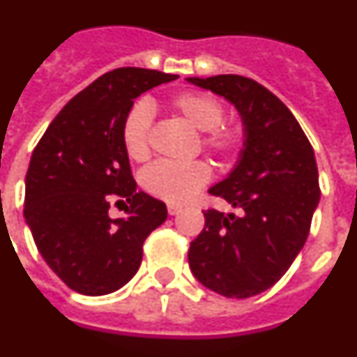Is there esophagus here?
Returning a JSON list of instances; mask_svg holds the SVG:
<instances>
[{"mask_svg":"<svg viewBox=\"0 0 357 357\" xmlns=\"http://www.w3.org/2000/svg\"><path fill=\"white\" fill-rule=\"evenodd\" d=\"M181 212V205H169V214L176 215Z\"/></svg>","mask_w":357,"mask_h":357,"instance_id":"34e87169","label":"esophagus"}]
</instances>
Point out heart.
Masks as SVG:
<instances>
[{
    "mask_svg": "<svg viewBox=\"0 0 357 357\" xmlns=\"http://www.w3.org/2000/svg\"><path fill=\"white\" fill-rule=\"evenodd\" d=\"M170 112L194 130H199L203 151L230 163L243 151L245 132L239 125L225 123V107L208 92L183 91L169 98ZM152 109L146 101H137L128 109L121 125L125 152L134 161H145L151 155ZM212 170L208 163L197 160L190 163L160 161L143 170L142 185L151 196L172 205L188 202L202 187L208 183Z\"/></svg>",
    "mask_w": 357,
    "mask_h": 357,
    "instance_id": "b5f03b06",
    "label": "heart"
}]
</instances>
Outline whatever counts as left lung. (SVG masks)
<instances>
[{
	"instance_id": "obj_1",
	"label": "left lung",
	"mask_w": 357,
	"mask_h": 357,
	"mask_svg": "<svg viewBox=\"0 0 357 357\" xmlns=\"http://www.w3.org/2000/svg\"><path fill=\"white\" fill-rule=\"evenodd\" d=\"M238 109L245 145L234 170L208 190L241 214L205 211V229L188 248L196 280L225 298L271 289L308 238L319 203L314 149L294 114L250 77H187Z\"/></svg>"
}]
</instances>
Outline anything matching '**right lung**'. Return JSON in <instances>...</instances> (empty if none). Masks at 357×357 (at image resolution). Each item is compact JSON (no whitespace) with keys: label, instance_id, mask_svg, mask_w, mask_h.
<instances>
[{"label":"right lung","instance_id":"add662e5","mask_svg":"<svg viewBox=\"0 0 357 357\" xmlns=\"http://www.w3.org/2000/svg\"><path fill=\"white\" fill-rule=\"evenodd\" d=\"M176 74L123 67L98 77L52 119L32 152L25 220L47 265L72 290L105 296L132 280L167 205L136 190L121 125L134 100ZM127 199V218L108 215Z\"/></svg>","mask_w":357,"mask_h":357}]
</instances>
